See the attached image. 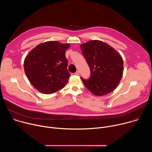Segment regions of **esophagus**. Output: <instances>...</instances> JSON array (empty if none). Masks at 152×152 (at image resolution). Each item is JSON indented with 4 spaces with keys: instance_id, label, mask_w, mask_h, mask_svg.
Returning a JSON list of instances; mask_svg holds the SVG:
<instances>
[{
    "instance_id": "obj_1",
    "label": "esophagus",
    "mask_w": 152,
    "mask_h": 152,
    "mask_svg": "<svg viewBox=\"0 0 152 152\" xmlns=\"http://www.w3.org/2000/svg\"><path fill=\"white\" fill-rule=\"evenodd\" d=\"M75 74L76 75H79V70H77V71L75 72Z\"/></svg>"
}]
</instances>
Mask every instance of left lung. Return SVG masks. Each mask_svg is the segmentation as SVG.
I'll return each mask as SVG.
<instances>
[{
    "instance_id": "1",
    "label": "left lung",
    "mask_w": 152,
    "mask_h": 152,
    "mask_svg": "<svg viewBox=\"0 0 152 152\" xmlns=\"http://www.w3.org/2000/svg\"><path fill=\"white\" fill-rule=\"evenodd\" d=\"M80 47L90 68V78L81 77L85 87L96 96H104L113 92L123 73V61L120 54L99 40L89 41Z\"/></svg>"
}]
</instances>
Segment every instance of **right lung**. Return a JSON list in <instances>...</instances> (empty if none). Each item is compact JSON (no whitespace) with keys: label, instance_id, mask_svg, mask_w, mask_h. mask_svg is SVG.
Listing matches in <instances>:
<instances>
[{"label":"right lung","instance_id":"add662e5","mask_svg":"<svg viewBox=\"0 0 152 152\" xmlns=\"http://www.w3.org/2000/svg\"><path fill=\"white\" fill-rule=\"evenodd\" d=\"M70 46L58 41H47L37 46L26 56L25 72L38 91L52 94L66 86L70 76L66 58Z\"/></svg>","mask_w":152,"mask_h":152}]
</instances>
